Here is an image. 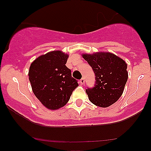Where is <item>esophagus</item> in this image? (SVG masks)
<instances>
[{"mask_svg":"<svg viewBox=\"0 0 151 151\" xmlns=\"http://www.w3.org/2000/svg\"><path fill=\"white\" fill-rule=\"evenodd\" d=\"M80 84H84V82H85V79H84V78L83 77V78H81V79H80Z\"/></svg>","mask_w":151,"mask_h":151,"instance_id":"1","label":"esophagus"}]
</instances>
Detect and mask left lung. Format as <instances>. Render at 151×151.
Returning a JSON list of instances; mask_svg holds the SVG:
<instances>
[{
  "label": "left lung",
  "instance_id": "obj_1",
  "mask_svg": "<svg viewBox=\"0 0 151 151\" xmlns=\"http://www.w3.org/2000/svg\"><path fill=\"white\" fill-rule=\"evenodd\" d=\"M82 57L96 76L94 86L86 89L90 101L104 108L112 105L124 91L128 79L127 64L110 52L84 54Z\"/></svg>",
  "mask_w": 151,
  "mask_h": 151
}]
</instances>
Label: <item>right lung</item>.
<instances>
[{"mask_svg":"<svg viewBox=\"0 0 151 151\" xmlns=\"http://www.w3.org/2000/svg\"><path fill=\"white\" fill-rule=\"evenodd\" d=\"M67 59L68 55L58 50L41 55L30 65L28 76L32 91L51 110L64 106L78 86L65 65Z\"/></svg>","mask_w":151,"mask_h":151,"instance_id":"1","label":"right lung"}]
</instances>
